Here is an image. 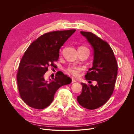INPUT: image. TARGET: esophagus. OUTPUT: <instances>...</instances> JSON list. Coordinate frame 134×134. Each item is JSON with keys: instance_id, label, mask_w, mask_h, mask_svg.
Segmentation results:
<instances>
[{"instance_id": "esophagus-1", "label": "esophagus", "mask_w": 134, "mask_h": 134, "mask_svg": "<svg viewBox=\"0 0 134 134\" xmlns=\"http://www.w3.org/2000/svg\"><path fill=\"white\" fill-rule=\"evenodd\" d=\"M76 80L75 79H73V78H72V82H71V83H74V82H76Z\"/></svg>"}]
</instances>
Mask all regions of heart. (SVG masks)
<instances>
[{
  "mask_svg": "<svg viewBox=\"0 0 134 134\" xmlns=\"http://www.w3.org/2000/svg\"><path fill=\"white\" fill-rule=\"evenodd\" d=\"M78 49L80 50H88V48L85 46H80ZM82 70V68L76 65H70L66 69V72L68 73L71 74L74 76H78L80 75V72Z\"/></svg>",
  "mask_w": 134,
  "mask_h": 134,
  "instance_id": "b5f03b06",
  "label": "heart"
}]
</instances>
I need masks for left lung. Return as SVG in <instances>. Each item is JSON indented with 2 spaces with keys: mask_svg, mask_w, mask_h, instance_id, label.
<instances>
[{
  "mask_svg": "<svg viewBox=\"0 0 134 134\" xmlns=\"http://www.w3.org/2000/svg\"><path fill=\"white\" fill-rule=\"evenodd\" d=\"M80 34L90 43L94 55L93 66L89 69L85 78L97 83L95 86L81 83L82 91L77 97V100L83 107L94 109L106 103L112 94L118 66L113 50L107 42L92 32L80 31Z\"/></svg>",
  "mask_w": 134,
  "mask_h": 134,
  "instance_id": "obj_1",
  "label": "left lung"
}]
</instances>
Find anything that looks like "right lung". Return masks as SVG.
Listing matches in <instances>:
<instances>
[{
	"label": "right lung",
	"instance_id": "add662e5",
	"mask_svg": "<svg viewBox=\"0 0 134 134\" xmlns=\"http://www.w3.org/2000/svg\"><path fill=\"white\" fill-rule=\"evenodd\" d=\"M75 30L46 33L32 42L19 65L17 80L19 95L28 106L35 109L46 108L51 103L58 89L71 82L63 72L56 73L53 80H45L44 74L49 66L55 67L59 50Z\"/></svg>",
	"mask_w": 134,
	"mask_h": 134
}]
</instances>
